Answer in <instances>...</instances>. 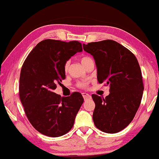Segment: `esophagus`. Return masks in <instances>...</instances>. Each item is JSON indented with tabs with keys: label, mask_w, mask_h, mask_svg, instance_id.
<instances>
[{
	"label": "esophagus",
	"mask_w": 159,
	"mask_h": 159,
	"mask_svg": "<svg viewBox=\"0 0 159 159\" xmlns=\"http://www.w3.org/2000/svg\"><path fill=\"white\" fill-rule=\"evenodd\" d=\"M83 97H84V100L86 101V100H89V99H91V96H90L89 93H83Z\"/></svg>",
	"instance_id": "esophagus-1"
}]
</instances>
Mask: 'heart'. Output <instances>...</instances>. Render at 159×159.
Returning <instances> with one entry per match:
<instances>
[{"label":"heart","mask_w":159,"mask_h":159,"mask_svg":"<svg viewBox=\"0 0 159 159\" xmlns=\"http://www.w3.org/2000/svg\"><path fill=\"white\" fill-rule=\"evenodd\" d=\"M91 60H92V59L90 58V57L84 56L80 58V62H81L83 66H85V65H86V63ZM68 68H69V61H67V62H66L64 65V71L65 72L68 71ZM77 86L79 88H80V89H87L88 86H89V81H88V80H84V81L79 82L77 84Z\"/></svg>","instance_id":"1"}]
</instances>
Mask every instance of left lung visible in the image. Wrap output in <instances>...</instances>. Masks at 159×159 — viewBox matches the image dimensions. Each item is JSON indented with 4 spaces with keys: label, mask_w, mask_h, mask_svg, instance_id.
Instances as JSON below:
<instances>
[{
    "label": "left lung",
    "mask_w": 159,
    "mask_h": 159,
    "mask_svg": "<svg viewBox=\"0 0 159 159\" xmlns=\"http://www.w3.org/2000/svg\"><path fill=\"white\" fill-rule=\"evenodd\" d=\"M93 56L99 84L109 85L106 98L92 94L93 120L96 128L108 134L124 129L132 121L141 104L143 84L140 66L134 54L113 40L84 44Z\"/></svg>",
    "instance_id": "8db88e82"
}]
</instances>
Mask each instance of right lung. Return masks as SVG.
Here are the masks:
<instances>
[{
    "label": "right lung",
    "mask_w": 159,
    "mask_h": 159,
    "mask_svg": "<svg viewBox=\"0 0 159 159\" xmlns=\"http://www.w3.org/2000/svg\"><path fill=\"white\" fill-rule=\"evenodd\" d=\"M83 51L73 41L46 39L30 51L21 68L19 96L25 115L38 131L59 137L72 129L84 99L79 92L61 97L53 92L66 79L64 65L70 57Z\"/></svg>",
    "instance_id": "obj_1"
}]
</instances>
